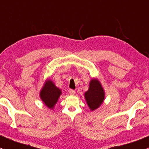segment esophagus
I'll list each match as a JSON object with an SVG mask.
<instances>
[{"mask_svg":"<svg viewBox=\"0 0 149 149\" xmlns=\"http://www.w3.org/2000/svg\"><path fill=\"white\" fill-rule=\"evenodd\" d=\"M69 92L71 95H74L75 93H76V91H75V90H73V89H70Z\"/></svg>","mask_w":149,"mask_h":149,"instance_id":"obj_1","label":"esophagus"}]
</instances>
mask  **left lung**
<instances>
[{"label": "left lung", "instance_id": "obj_1", "mask_svg": "<svg viewBox=\"0 0 149 149\" xmlns=\"http://www.w3.org/2000/svg\"><path fill=\"white\" fill-rule=\"evenodd\" d=\"M85 99L91 110L99 108L104 100V92L100 82L94 79L90 82L89 89L85 93Z\"/></svg>", "mask_w": 149, "mask_h": 149}]
</instances>
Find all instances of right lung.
Segmentation results:
<instances>
[{
    "instance_id": "add662e5",
    "label": "right lung",
    "mask_w": 149,
    "mask_h": 149,
    "mask_svg": "<svg viewBox=\"0 0 149 149\" xmlns=\"http://www.w3.org/2000/svg\"><path fill=\"white\" fill-rule=\"evenodd\" d=\"M61 91L50 80H47L40 92V97L45 104L49 108H52L58 101Z\"/></svg>"
}]
</instances>
